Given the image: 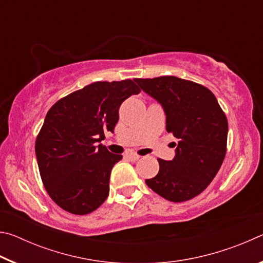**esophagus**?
<instances>
[{
	"label": "esophagus",
	"mask_w": 263,
	"mask_h": 263,
	"mask_svg": "<svg viewBox=\"0 0 263 263\" xmlns=\"http://www.w3.org/2000/svg\"><path fill=\"white\" fill-rule=\"evenodd\" d=\"M126 158L130 160V161H138V160H139V155L138 154H136V153H128V154H126Z\"/></svg>",
	"instance_id": "1"
}]
</instances>
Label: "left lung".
<instances>
[{
    "label": "left lung",
    "instance_id": "left-lung-1",
    "mask_svg": "<svg viewBox=\"0 0 263 263\" xmlns=\"http://www.w3.org/2000/svg\"><path fill=\"white\" fill-rule=\"evenodd\" d=\"M135 81L162 105L166 130L179 139L174 159H158V175L146 184L171 202L189 201L211 183L224 161L229 131L224 111L202 84L176 77Z\"/></svg>",
    "mask_w": 263,
    "mask_h": 263
}]
</instances>
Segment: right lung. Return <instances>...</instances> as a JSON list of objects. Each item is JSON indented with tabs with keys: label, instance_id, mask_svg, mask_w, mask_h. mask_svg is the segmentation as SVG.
<instances>
[{
	"label": "right lung",
	"instance_id": "right-lung-1",
	"mask_svg": "<svg viewBox=\"0 0 263 263\" xmlns=\"http://www.w3.org/2000/svg\"><path fill=\"white\" fill-rule=\"evenodd\" d=\"M139 92L132 80L94 82L48 110L35 157L47 194L65 211L87 215L108 197L111 169L123 157L99 142L114 132L123 102Z\"/></svg>",
	"mask_w": 263,
	"mask_h": 263
}]
</instances>
